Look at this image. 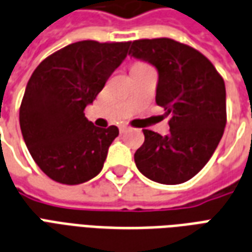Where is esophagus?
Returning <instances> with one entry per match:
<instances>
[{"label": "esophagus", "mask_w": 252, "mask_h": 252, "mask_svg": "<svg viewBox=\"0 0 252 252\" xmlns=\"http://www.w3.org/2000/svg\"><path fill=\"white\" fill-rule=\"evenodd\" d=\"M128 126H126V125H124V126H121V127H119V131H121V133L124 134V133H126V131H128Z\"/></svg>", "instance_id": "34e87169"}]
</instances>
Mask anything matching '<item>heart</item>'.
<instances>
[{"instance_id":"heart-1","label":"heart","mask_w":252,"mask_h":252,"mask_svg":"<svg viewBox=\"0 0 252 252\" xmlns=\"http://www.w3.org/2000/svg\"><path fill=\"white\" fill-rule=\"evenodd\" d=\"M135 65H145V64H135Z\"/></svg>"}]
</instances>
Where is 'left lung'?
<instances>
[{
  "label": "left lung",
  "instance_id": "1",
  "mask_svg": "<svg viewBox=\"0 0 252 252\" xmlns=\"http://www.w3.org/2000/svg\"><path fill=\"white\" fill-rule=\"evenodd\" d=\"M128 55L158 72L156 103L166 110L169 134L144 130L134 154L141 173L165 185L181 184L204 168L225 127V86L214 64L172 38L135 40Z\"/></svg>",
  "mask_w": 252,
  "mask_h": 252
}]
</instances>
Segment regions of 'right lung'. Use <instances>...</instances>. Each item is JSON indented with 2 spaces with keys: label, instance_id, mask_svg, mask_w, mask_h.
<instances>
[{
  "label": "right lung",
  "instance_id": "right-lung-1",
  "mask_svg": "<svg viewBox=\"0 0 252 252\" xmlns=\"http://www.w3.org/2000/svg\"><path fill=\"white\" fill-rule=\"evenodd\" d=\"M128 45L78 41L33 71L20 107V127L32 158L49 179L82 184L103 168L119 130L96 127L84 117V108L126 59Z\"/></svg>",
  "mask_w": 252,
  "mask_h": 252
}]
</instances>
